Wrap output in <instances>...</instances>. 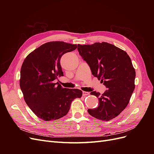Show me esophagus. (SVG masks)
Instances as JSON below:
<instances>
[{
    "label": "esophagus",
    "mask_w": 154,
    "mask_h": 154,
    "mask_svg": "<svg viewBox=\"0 0 154 154\" xmlns=\"http://www.w3.org/2000/svg\"><path fill=\"white\" fill-rule=\"evenodd\" d=\"M89 95V92H86V91H83V96H88Z\"/></svg>",
    "instance_id": "34e87169"
}]
</instances>
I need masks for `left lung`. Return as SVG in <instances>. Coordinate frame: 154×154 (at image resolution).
<instances>
[{
  "label": "left lung",
  "instance_id": "obj_1",
  "mask_svg": "<svg viewBox=\"0 0 154 154\" xmlns=\"http://www.w3.org/2000/svg\"><path fill=\"white\" fill-rule=\"evenodd\" d=\"M81 57L89 65L92 75L107 88L103 94L92 91L99 106L88 109L92 117L102 121L115 118L128 105L135 88L136 71L128 54L107 42L78 44Z\"/></svg>",
  "mask_w": 154,
  "mask_h": 154
}]
</instances>
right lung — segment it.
<instances>
[{
    "instance_id": "obj_1",
    "label": "right lung",
    "mask_w": 154,
    "mask_h": 154,
    "mask_svg": "<svg viewBox=\"0 0 154 154\" xmlns=\"http://www.w3.org/2000/svg\"><path fill=\"white\" fill-rule=\"evenodd\" d=\"M76 44L49 42L27 56L20 70V87L24 99L31 110L44 121L56 120L66 116L75 98L82 91L63 88L54 83L63 76L60 59L65 53L75 50Z\"/></svg>"
}]
</instances>
